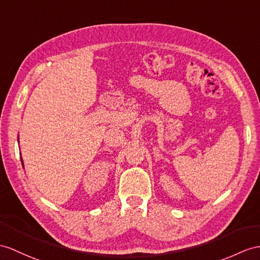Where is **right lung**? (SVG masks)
Listing matches in <instances>:
<instances>
[{
  "label": "right lung",
  "instance_id": "right-lung-1",
  "mask_svg": "<svg viewBox=\"0 0 260 260\" xmlns=\"http://www.w3.org/2000/svg\"><path fill=\"white\" fill-rule=\"evenodd\" d=\"M22 161V166H23V160H21Z\"/></svg>",
  "mask_w": 260,
  "mask_h": 260
}]
</instances>
